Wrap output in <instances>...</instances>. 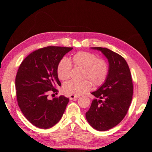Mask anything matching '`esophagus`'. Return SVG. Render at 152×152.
I'll return each instance as SVG.
<instances>
[{"instance_id":"34e87169","label":"esophagus","mask_w":152,"mask_h":152,"mask_svg":"<svg viewBox=\"0 0 152 152\" xmlns=\"http://www.w3.org/2000/svg\"><path fill=\"white\" fill-rule=\"evenodd\" d=\"M79 97V96L78 95H74V94H70V96H69V98H70V100H73L74 99H77V98Z\"/></svg>"}]
</instances>
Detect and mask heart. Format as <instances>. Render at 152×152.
<instances>
[{"label":"heart","instance_id":"heart-1","mask_svg":"<svg viewBox=\"0 0 152 152\" xmlns=\"http://www.w3.org/2000/svg\"><path fill=\"white\" fill-rule=\"evenodd\" d=\"M72 60L74 65L84 68V78H88L94 85L100 86L103 83L109 74V66L103 59L98 58L94 53L88 51H79L74 54ZM71 64L66 58H63L57 67L58 78L66 80L70 76ZM92 88L88 80L82 81L70 80L63 85V91L66 94L80 95Z\"/></svg>","mask_w":152,"mask_h":152}]
</instances>
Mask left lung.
<instances>
[{
  "instance_id": "1",
  "label": "left lung",
  "mask_w": 152,
  "mask_h": 152,
  "mask_svg": "<svg viewBox=\"0 0 152 152\" xmlns=\"http://www.w3.org/2000/svg\"><path fill=\"white\" fill-rule=\"evenodd\" d=\"M101 51L109 61V74L96 91V97L86 113L87 121L94 129L109 130L115 127L127 114L133 97V82L127 61L121 56L104 48Z\"/></svg>"
}]
</instances>
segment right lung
<instances>
[{"label":"right lung","instance_id":"1","mask_svg":"<svg viewBox=\"0 0 152 152\" xmlns=\"http://www.w3.org/2000/svg\"><path fill=\"white\" fill-rule=\"evenodd\" d=\"M73 48L48 46L31 53L22 61L15 78L18 105L25 118L33 125L49 129L59 122L69 99L60 96L49 100V92L61 86L57 67ZM58 94V93H57Z\"/></svg>","mask_w":152,"mask_h":152}]
</instances>
